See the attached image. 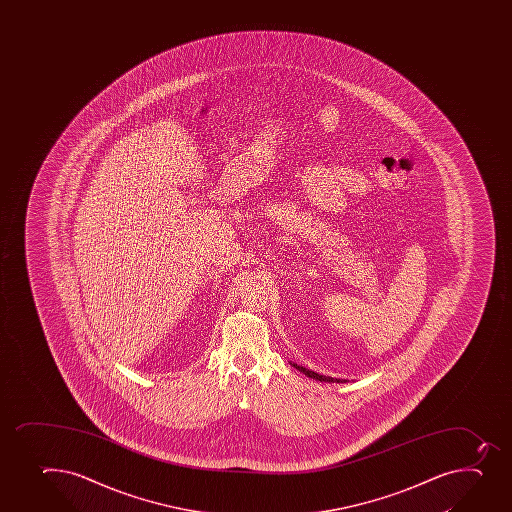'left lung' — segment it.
Segmentation results:
<instances>
[{
  "instance_id": "1",
  "label": "left lung",
  "mask_w": 512,
  "mask_h": 512,
  "mask_svg": "<svg viewBox=\"0 0 512 512\" xmlns=\"http://www.w3.org/2000/svg\"><path fill=\"white\" fill-rule=\"evenodd\" d=\"M292 364V362H290ZM294 365L295 369L300 370L302 374L307 375V377H310V379L320 380V382H337V384H342V382H347L345 379H334V377H327V375H320L317 374V372H314V370L305 369V367H302V365L292 364Z\"/></svg>"
}]
</instances>
